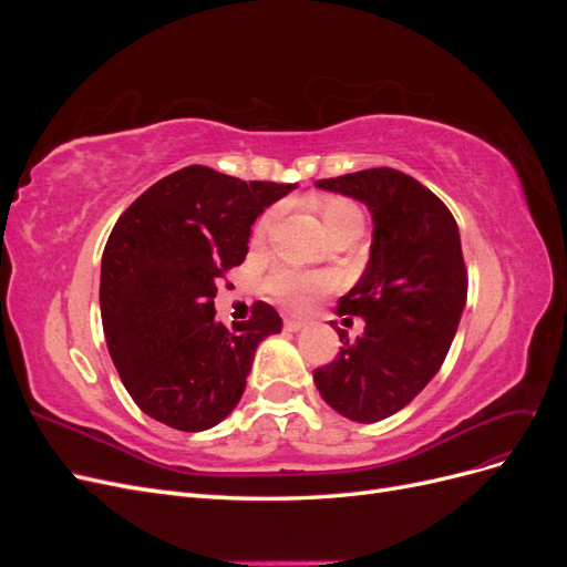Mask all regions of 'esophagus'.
Listing matches in <instances>:
<instances>
[{
  "instance_id": "esophagus-1",
  "label": "esophagus",
  "mask_w": 567,
  "mask_h": 567,
  "mask_svg": "<svg viewBox=\"0 0 567 567\" xmlns=\"http://www.w3.org/2000/svg\"><path fill=\"white\" fill-rule=\"evenodd\" d=\"M302 326H305V321L302 319H284V329L286 331H300L302 329Z\"/></svg>"
}]
</instances>
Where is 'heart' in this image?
<instances>
[{"instance_id": "1", "label": "heart", "mask_w": 567, "mask_h": 567, "mask_svg": "<svg viewBox=\"0 0 567 567\" xmlns=\"http://www.w3.org/2000/svg\"><path fill=\"white\" fill-rule=\"evenodd\" d=\"M315 208L329 236L333 234H354L357 238L362 236L367 217H364L362 205L357 200L346 196H321L315 200ZM274 219H277V208H267L260 217H257L252 227V241L265 238ZM329 286H331V279L326 277V274L300 271L293 267H281L274 274H269V279L265 284L267 293L274 300H279L284 307H288V310H302L307 300Z\"/></svg>"}]
</instances>
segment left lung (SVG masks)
<instances>
[{
  "label": "left lung",
  "instance_id": "8db88e82",
  "mask_svg": "<svg viewBox=\"0 0 567 567\" xmlns=\"http://www.w3.org/2000/svg\"><path fill=\"white\" fill-rule=\"evenodd\" d=\"M319 188L369 205L367 271L338 300V317H362L364 333L315 369L326 404L359 423L398 414L440 371L466 305L468 271L456 219L431 188L392 167L319 179ZM336 326V323H333Z\"/></svg>",
  "mask_w": 567,
  "mask_h": 567
}]
</instances>
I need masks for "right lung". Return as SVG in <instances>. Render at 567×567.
I'll list each match as a JSON object with an SVG mask.
<instances>
[{
  "label": "right lung",
  "instance_id": "obj_1",
  "mask_svg": "<svg viewBox=\"0 0 567 567\" xmlns=\"http://www.w3.org/2000/svg\"><path fill=\"white\" fill-rule=\"evenodd\" d=\"M293 188L188 165L115 221L101 257V321L120 381L151 419L200 433L241 400L255 350L281 317L255 302L227 329L215 319L217 284L246 260L257 215Z\"/></svg>",
  "mask_w": 567,
  "mask_h": 567
}]
</instances>
